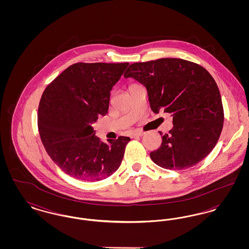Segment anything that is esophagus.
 <instances>
[{
    "mask_svg": "<svg viewBox=\"0 0 249 249\" xmlns=\"http://www.w3.org/2000/svg\"><path fill=\"white\" fill-rule=\"evenodd\" d=\"M143 135V132L142 131H133L131 134H130V137L131 138H135V137H139V136H142Z\"/></svg>",
    "mask_w": 249,
    "mask_h": 249,
    "instance_id": "1",
    "label": "esophagus"
}]
</instances>
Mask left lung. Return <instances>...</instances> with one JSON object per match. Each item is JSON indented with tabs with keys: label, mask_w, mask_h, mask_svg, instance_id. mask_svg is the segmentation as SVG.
<instances>
[{
	"label": "left lung",
	"mask_w": 249,
	"mask_h": 249,
	"mask_svg": "<svg viewBox=\"0 0 249 249\" xmlns=\"http://www.w3.org/2000/svg\"><path fill=\"white\" fill-rule=\"evenodd\" d=\"M124 77H133L146 88L155 114L163 110L173 117V129L150 153L157 165L187 169L213 150L223 128L224 111L218 87L203 67L166 58L132 63Z\"/></svg>",
	"instance_id": "1"
}]
</instances>
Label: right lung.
Here are the masks:
<instances>
[{"label": "right lung", "mask_w": 249, "mask_h": 249, "mask_svg": "<svg viewBox=\"0 0 249 249\" xmlns=\"http://www.w3.org/2000/svg\"><path fill=\"white\" fill-rule=\"evenodd\" d=\"M129 63L77 62L46 88L38 107V130L51 160L68 176L100 181L121 164L130 137L102 142L92 124L106 116L110 91Z\"/></svg>", "instance_id": "1"}]
</instances>
